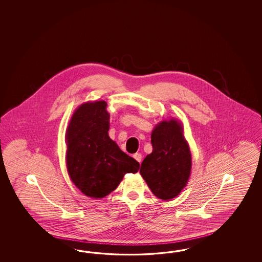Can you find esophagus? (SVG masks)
<instances>
[{"label":"esophagus","instance_id":"1","mask_svg":"<svg viewBox=\"0 0 262 262\" xmlns=\"http://www.w3.org/2000/svg\"><path fill=\"white\" fill-rule=\"evenodd\" d=\"M134 158L137 160V161L139 162V163H140L141 162V159H142V156L140 155V154H139V152H137V154H135L133 156Z\"/></svg>","mask_w":262,"mask_h":262}]
</instances>
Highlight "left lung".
Wrapping results in <instances>:
<instances>
[{
    "instance_id": "left-lung-1",
    "label": "left lung",
    "mask_w": 262,
    "mask_h": 262,
    "mask_svg": "<svg viewBox=\"0 0 262 262\" xmlns=\"http://www.w3.org/2000/svg\"><path fill=\"white\" fill-rule=\"evenodd\" d=\"M150 139L152 151L141 163L139 172L154 195L169 201L181 193L189 179V146L182 123L175 119L158 123Z\"/></svg>"
}]
</instances>
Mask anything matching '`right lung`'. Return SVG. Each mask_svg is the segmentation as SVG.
I'll return each instance as SVG.
<instances>
[{
  "instance_id": "add662e5",
  "label": "right lung",
  "mask_w": 262,
  "mask_h": 262,
  "mask_svg": "<svg viewBox=\"0 0 262 262\" xmlns=\"http://www.w3.org/2000/svg\"><path fill=\"white\" fill-rule=\"evenodd\" d=\"M105 101L78 106L67 127V167L84 195L102 199L111 194L126 173L138 172L139 163L108 137L110 114Z\"/></svg>"
}]
</instances>
